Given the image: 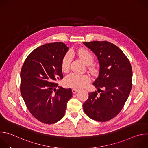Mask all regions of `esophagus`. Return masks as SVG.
<instances>
[{"mask_svg":"<svg viewBox=\"0 0 148 148\" xmlns=\"http://www.w3.org/2000/svg\"><path fill=\"white\" fill-rule=\"evenodd\" d=\"M78 91H79L78 90H77V89H75V88H73V89H72V92H73V94L77 93Z\"/></svg>","mask_w":148,"mask_h":148,"instance_id":"1","label":"esophagus"}]
</instances>
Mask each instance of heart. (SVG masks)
Returning <instances> with one entry per match:
<instances>
[{"label":"heart","mask_w":148,"mask_h":148,"mask_svg":"<svg viewBox=\"0 0 148 148\" xmlns=\"http://www.w3.org/2000/svg\"><path fill=\"white\" fill-rule=\"evenodd\" d=\"M78 55L86 65H90L93 62V56L92 54L86 49H79L78 50ZM72 59V54L71 53H67L61 61L62 70L67 72L70 69V63ZM91 71H94V68L90 67ZM90 80V77L87 74H79L77 73H71L67 75L65 79L64 83L69 87L73 88H79L87 84Z\"/></svg>","instance_id":"b5f03b06"}]
</instances>
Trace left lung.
Wrapping results in <instances>:
<instances>
[{"label": "left lung", "mask_w": 148, "mask_h": 148, "mask_svg": "<svg viewBox=\"0 0 148 148\" xmlns=\"http://www.w3.org/2000/svg\"><path fill=\"white\" fill-rule=\"evenodd\" d=\"M97 57L100 66L99 75L93 82L98 89L90 92L83 109L90 118L108 121L122 110L131 91L132 69L123 52L107 41L83 42ZM102 89L101 90L100 89Z\"/></svg>", "instance_id": "8db88e82"}]
</instances>
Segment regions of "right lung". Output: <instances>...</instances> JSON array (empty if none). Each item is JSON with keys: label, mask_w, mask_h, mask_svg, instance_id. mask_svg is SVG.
Masks as SVG:
<instances>
[{"label": "right lung", "mask_w": 148, "mask_h": 148, "mask_svg": "<svg viewBox=\"0 0 148 148\" xmlns=\"http://www.w3.org/2000/svg\"><path fill=\"white\" fill-rule=\"evenodd\" d=\"M69 47L63 43L42 45L26 58L20 73V92L32 115L44 123H54L65 115L71 88L58 87L63 78L61 61Z\"/></svg>", "instance_id": "1"}]
</instances>
